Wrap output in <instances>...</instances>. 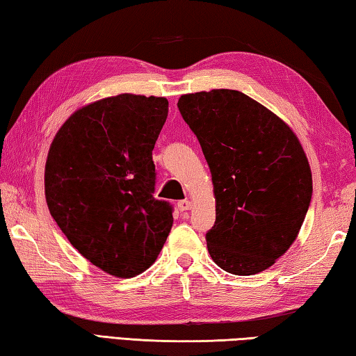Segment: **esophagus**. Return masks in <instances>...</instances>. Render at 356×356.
Wrapping results in <instances>:
<instances>
[{
    "instance_id": "34e87169",
    "label": "esophagus",
    "mask_w": 356,
    "mask_h": 356,
    "mask_svg": "<svg viewBox=\"0 0 356 356\" xmlns=\"http://www.w3.org/2000/svg\"><path fill=\"white\" fill-rule=\"evenodd\" d=\"M192 208V203L189 200H181L178 202V209L179 211H189Z\"/></svg>"
}]
</instances>
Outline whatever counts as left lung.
I'll list each match as a JSON object with an SVG mask.
<instances>
[{"instance_id":"1","label":"left lung","mask_w":356,"mask_h":356,"mask_svg":"<svg viewBox=\"0 0 356 356\" xmlns=\"http://www.w3.org/2000/svg\"><path fill=\"white\" fill-rule=\"evenodd\" d=\"M178 109L213 175L211 258L234 275L270 267L296 241L313 195L307 156L292 129L238 90L183 95Z\"/></svg>"}]
</instances>
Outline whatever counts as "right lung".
<instances>
[{
  "mask_svg": "<svg viewBox=\"0 0 356 356\" xmlns=\"http://www.w3.org/2000/svg\"><path fill=\"white\" fill-rule=\"evenodd\" d=\"M168 102L133 93L74 112L49 147L48 209L93 266L129 278L152 266L173 225V207L156 200L153 148Z\"/></svg>",
  "mask_w": 356,
  "mask_h": 356,
  "instance_id": "obj_1",
  "label": "right lung"
}]
</instances>
